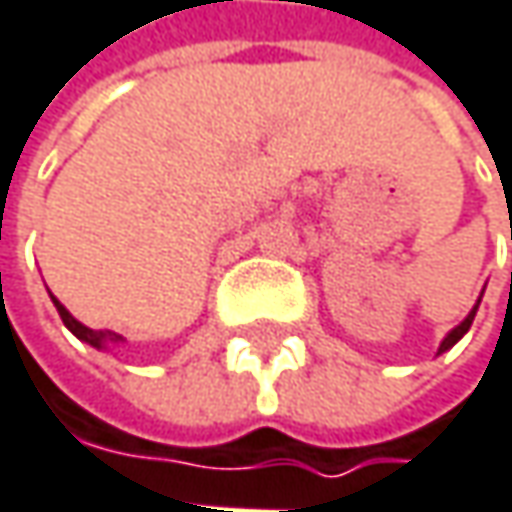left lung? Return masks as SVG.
I'll use <instances>...</instances> for the list:
<instances>
[{"label":"left lung","instance_id":"1","mask_svg":"<svg viewBox=\"0 0 512 512\" xmlns=\"http://www.w3.org/2000/svg\"><path fill=\"white\" fill-rule=\"evenodd\" d=\"M478 304H481V299L475 302V307L469 310V316H466V319H463V322H460L457 328H451V331L445 334V340L440 343V351H437V354H442V351L451 349V346H454V343H457V340H460V337H463V334H466V331L472 328V319H475V313H478Z\"/></svg>","mask_w":512,"mask_h":512}]
</instances>
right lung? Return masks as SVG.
Segmentation results:
<instances>
[{
	"instance_id": "add662e5",
	"label": "right lung",
	"mask_w": 512,
	"mask_h": 512,
	"mask_svg": "<svg viewBox=\"0 0 512 512\" xmlns=\"http://www.w3.org/2000/svg\"><path fill=\"white\" fill-rule=\"evenodd\" d=\"M52 302L58 307V313H61V319H64V325L70 328L72 334L78 337V340H84V343H90L93 349H105V346H111V343H122V337L114 334V331H93V328H87V325H81L75 316H72L70 310L64 307V304L58 302L55 296H52Z\"/></svg>"
}]
</instances>
